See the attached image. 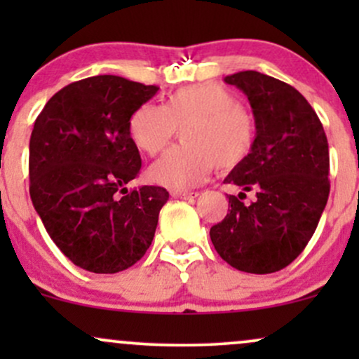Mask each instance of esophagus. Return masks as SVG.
<instances>
[{
	"label": "esophagus",
	"mask_w": 359,
	"mask_h": 359,
	"mask_svg": "<svg viewBox=\"0 0 359 359\" xmlns=\"http://www.w3.org/2000/svg\"><path fill=\"white\" fill-rule=\"evenodd\" d=\"M174 199H182V201H194L197 197L196 192H182V191H174L170 194Z\"/></svg>",
	"instance_id": "esophagus-1"
}]
</instances>
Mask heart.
<instances>
[{
    "mask_svg": "<svg viewBox=\"0 0 359 359\" xmlns=\"http://www.w3.org/2000/svg\"><path fill=\"white\" fill-rule=\"evenodd\" d=\"M177 128H182L184 145L168 150L148 168V179L170 191L196 187L214 165L219 170L240 167L257 143L253 114L233 93L212 82L177 89L163 106H138L128 119V137L142 154L156 155Z\"/></svg>",
    "mask_w": 359,
    "mask_h": 359,
    "instance_id": "obj_1",
    "label": "heart"
}]
</instances>
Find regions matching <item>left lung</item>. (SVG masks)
<instances>
[{
    "label": "left lung",
    "instance_id": "left-lung-1",
    "mask_svg": "<svg viewBox=\"0 0 359 359\" xmlns=\"http://www.w3.org/2000/svg\"><path fill=\"white\" fill-rule=\"evenodd\" d=\"M248 97L257 121V143L226 184L228 214L211 228L219 257L246 273H273L302 253L319 224L329 197V147L323 123L297 89L257 71L224 77ZM257 201L245 205V191Z\"/></svg>",
    "mask_w": 359,
    "mask_h": 359
}]
</instances>
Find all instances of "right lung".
Segmentation results:
<instances>
[{"mask_svg":"<svg viewBox=\"0 0 359 359\" xmlns=\"http://www.w3.org/2000/svg\"><path fill=\"white\" fill-rule=\"evenodd\" d=\"M158 88L94 76L48 100L30 137V197L52 241L94 273L130 269L150 248L168 192L128 191L142 168L128 119Z\"/></svg>","mask_w":359,"mask_h":359,"instance_id":"1","label":"right lung"}]
</instances>
